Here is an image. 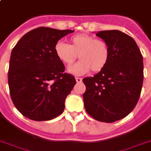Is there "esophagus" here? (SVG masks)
I'll list each match as a JSON object with an SVG mask.
<instances>
[{"mask_svg":"<svg viewBox=\"0 0 151 151\" xmlns=\"http://www.w3.org/2000/svg\"><path fill=\"white\" fill-rule=\"evenodd\" d=\"M76 81H77V83H81V82H82V78H81V77H76Z\"/></svg>","mask_w":151,"mask_h":151,"instance_id":"34e87169","label":"esophagus"}]
</instances>
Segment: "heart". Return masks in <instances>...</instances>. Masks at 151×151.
<instances>
[{"instance_id":"b5f03b06","label":"heart","mask_w":151,"mask_h":151,"mask_svg":"<svg viewBox=\"0 0 151 151\" xmlns=\"http://www.w3.org/2000/svg\"><path fill=\"white\" fill-rule=\"evenodd\" d=\"M70 44L58 42L55 52L60 61L70 66L78 58L81 61L68 68L74 75H83L90 70L93 73L101 71L106 66L110 58L109 45L104 40L89 34H78L72 36Z\"/></svg>"}]
</instances>
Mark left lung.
Wrapping results in <instances>:
<instances>
[{
	"mask_svg": "<svg viewBox=\"0 0 151 151\" xmlns=\"http://www.w3.org/2000/svg\"><path fill=\"white\" fill-rule=\"evenodd\" d=\"M96 35L109 45L110 58L103 70L83 79L84 107L96 120L114 122L137 105L144 80L143 56L133 38L121 31L104 30Z\"/></svg>",
	"mask_w": 151,
	"mask_h": 151,
	"instance_id": "8db88e82",
	"label": "left lung"
}]
</instances>
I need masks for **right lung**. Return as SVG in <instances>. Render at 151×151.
I'll list each match as a JSON object with an SVG mask.
<instances>
[{"instance_id": "right-lung-1", "label": "right lung", "mask_w": 151, "mask_h": 151, "mask_svg": "<svg viewBox=\"0 0 151 151\" xmlns=\"http://www.w3.org/2000/svg\"><path fill=\"white\" fill-rule=\"evenodd\" d=\"M74 31L39 27L31 30L13 48L8 70L10 97L25 117L48 121L61 115L76 80L65 73L55 46Z\"/></svg>"}]
</instances>
